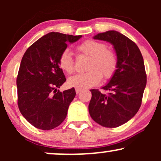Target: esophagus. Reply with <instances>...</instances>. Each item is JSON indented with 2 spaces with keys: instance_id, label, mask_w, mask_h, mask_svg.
<instances>
[{
  "instance_id": "1",
  "label": "esophagus",
  "mask_w": 161,
  "mask_h": 161,
  "mask_svg": "<svg viewBox=\"0 0 161 161\" xmlns=\"http://www.w3.org/2000/svg\"><path fill=\"white\" fill-rule=\"evenodd\" d=\"M81 91H82V89H79V88H75V92H76V94H79Z\"/></svg>"
}]
</instances>
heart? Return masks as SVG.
<instances>
[{
    "label": "heart",
    "instance_id": "obj_1",
    "mask_svg": "<svg viewBox=\"0 0 161 161\" xmlns=\"http://www.w3.org/2000/svg\"><path fill=\"white\" fill-rule=\"evenodd\" d=\"M79 53L90 57L88 63V72L69 77L67 84L70 87L83 89L97 85L102 79H110L117 69V57L112 50L107 48L103 42L94 39L84 41L76 47ZM58 64L67 74L74 72V60L68 50L63 51L59 57Z\"/></svg>",
    "mask_w": 161,
    "mask_h": 161
}]
</instances>
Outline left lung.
<instances>
[{
  "mask_svg": "<svg viewBox=\"0 0 161 161\" xmlns=\"http://www.w3.org/2000/svg\"><path fill=\"white\" fill-rule=\"evenodd\" d=\"M94 39L110 42L117 57V69L101 93L92 89L88 105L90 116L96 123L108 128L124 124L137 114L147 83L143 57L135 42L117 31L98 33Z\"/></svg>",
  "mask_w": 161,
  "mask_h": 161,
  "instance_id": "1",
  "label": "left lung"
}]
</instances>
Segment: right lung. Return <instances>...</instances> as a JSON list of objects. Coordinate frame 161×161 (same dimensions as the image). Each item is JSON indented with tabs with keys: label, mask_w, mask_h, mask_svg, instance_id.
<instances>
[{
	"label": "right lung",
	"mask_w": 161,
	"mask_h": 161,
	"mask_svg": "<svg viewBox=\"0 0 161 161\" xmlns=\"http://www.w3.org/2000/svg\"><path fill=\"white\" fill-rule=\"evenodd\" d=\"M82 36L50 32L37 40L22 58L16 79L18 107L33 126L42 130L56 128L67 115L75 96V88L57 90L66 82L59 57Z\"/></svg>",
	"instance_id": "add662e5"
}]
</instances>
